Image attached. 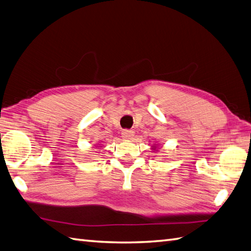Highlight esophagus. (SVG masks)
Listing matches in <instances>:
<instances>
[{
  "instance_id": "obj_1",
  "label": "esophagus",
  "mask_w": 251,
  "mask_h": 251,
  "mask_svg": "<svg viewBox=\"0 0 251 251\" xmlns=\"http://www.w3.org/2000/svg\"><path fill=\"white\" fill-rule=\"evenodd\" d=\"M133 136H135V132H133L132 130L124 129L123 131H122V138L126 140V141H131Z\"/></svg>"
}]
</instances>
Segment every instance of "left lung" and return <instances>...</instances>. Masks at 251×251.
<instances>
[{
  "label": "left lung",
  "instance_id": "obj_1",
  "mask_svg": "<svg viewBox=\"0 0 251 251\" xmlns=\"http://www.w3.org/2000/svg\"><path fill=\"white\" fill-rule=\"evenodd\" d=\"M152 148H153V149H152V150H154V151H155V150H156V148H157V147H156V145H154V147H152Z\"/></svg>",
  "mask_w": 251,
  "mask_h": 251
}]
</instances>
